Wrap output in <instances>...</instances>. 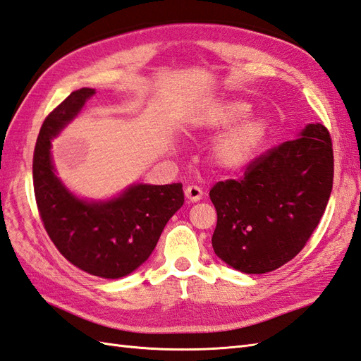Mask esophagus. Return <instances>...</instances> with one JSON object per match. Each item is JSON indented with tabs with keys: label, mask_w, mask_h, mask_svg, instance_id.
Returning <instances> with one entry per match:
<instances>
[{
	"label": "esophagus",
	"mask_w": 361,
	"mask_h": 361,
	"mask_svg": "<svg viewBox=\"0 0 361 361\" xmlns=\"http://www.w3.org/2000/svg\"><path fill=\"white\" fill-rule=\"evenodd\" d=\"M184 195L192 203H197L201 198H203V190H201L198 186H188L186 190H184Z\"/></svg>",
	"instance_id": "1"
}]
</instances>
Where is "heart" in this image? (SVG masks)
<instances>
[{
  "instance_id": "heart-1",
  "label": "heart",
  "mask_w": 361,
  "mask_h": 361,
  "mask_svg": "<svg viewBox=\"0 0 361 361\" xmlns=\"http://www.w3.org/2000/svg\"><path fill=\"white\" fill-rule=\"evenodd\" d=\"M250 111L252 106L247 102L228 99L207 106L192 123L197 130H219L240 121L214 146V160L224 171H245L257 160L269 137L271 123L264 116L246 118Z\"/></svg>"
}]
</instances>
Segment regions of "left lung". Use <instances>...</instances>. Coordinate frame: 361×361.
Masks as SVG:
<instances>
[{
	"label": "left lung",
	"mask_w": 361,
	"mask_h": 361,
	"mask_svg": "<svg viewBox=\"0 0 361 361\" xmlns=\"http://www.w3.org/2000/svg\"><path fill=\"white\" fill-rule=\"evenodd\" d=\"M332 181L329 130L307 124L298 138L258 157L240 180L219 181L209 192L216 209V257L245 274L286 264L320 223Z\"/></svg>",
	"instance_id": "obj_1"
}]
</instances>
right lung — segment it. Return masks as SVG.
<instances>
[{
    "label": "right lung",
    "mask_w": 361,
    "mask_h": 361,
    "mask_svg": "<svg viewBox=\"0 0 361 361\" xmlns=\"http://www.w3.org/2000/svg\"><path fill=\"white\" fill-rule=\"evenodd\" d=\"M95 95L75 90L47 115L33 152V189L44 229L64 258L90 275L121 279L152 254L166 223L184 203L183 184H132L106 201L73 195L56 177L55 138Z\"/></svg>",
    "instance_id": "add662e5"
}]
</instances>
